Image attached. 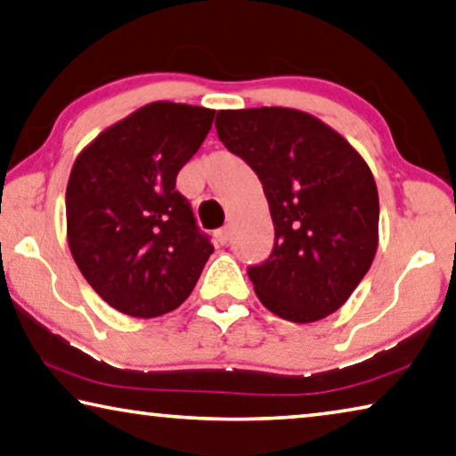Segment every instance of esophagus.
I'll return each instance as SVG.
<instances>
[{"label":"esophagus","mask_w":456,"mask_h":456,"mask_svg":"<svg viewBox=\"0 0 456 456\" xmlns=\"http://www.w3.org/2000/svg\"><path fill=\"white\" fill-rule=\"evenodd\" d=\"M215 240L219 245H227L229 240H231V227H223L215 233Z\"/></svg>","instance_id":"34e87169"}]
</instances>
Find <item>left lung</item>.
I'll return each instance as SVG.
<instances>
[{"instance_id":"8db88e82","label":"left lung","mask_w":456,"mask_h":456,"mask_svg":"<svg viewBox=\"0 0 456 456\" xmlns=\"http://www.w3.org/2000/svg\"><path fill=\"white\" fill-rule=\"evenodd\" d=\"M216 135L256 172L276 231L248 273L262 305L290 322L337 313L378 251L379 197L370 166L341 134L290 107L223 110Z\"/></svg>"}]
</instances>
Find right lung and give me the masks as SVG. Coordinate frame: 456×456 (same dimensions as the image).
<instances>
[{"label": "right lung", "mask_w": 456, "mask_h": 456, "mask_svg": "<svg viewBox=\"0 0 456 456\" xmlns=\"http://www.w3.org/2000/svg\"><path fill=\"white\" fill-rule=\"evenodd\" d=\"M207 107L154 101L101 132L72 164L67 240L107 305L137 319L178 308L213 245L176 176L213 126Z\"/></svg>", "instance_id": "right-lung-1"}]
</instances>
